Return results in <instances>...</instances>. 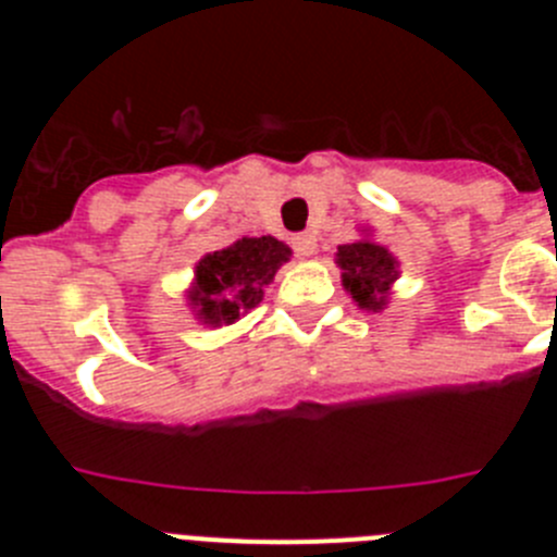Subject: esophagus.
<instances>
[{
    "label": "esophagus",
    "instance_id": "obj_1",
    "mask_svg": "<svg viewBox=\"0 0 557 557\" xmlns=\"http://www.w3.org/2000/svg\"><path fill=\"white\" fill-rule=\"evenodd\" d=\"M293 248L298 250V253L301 256H312L314 253V248H318V236L314 234H298V236H293Z\"/></svg>",
    "mask_w": 557,
    "mask_h": 557
}]
</instances>
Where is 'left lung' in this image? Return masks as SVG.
<instances>
[{"label": "left lung", "instance_id": "left-lung-1", "mask_svg": "<svg viewBox=\"0 0 557 557\" xmlns=\"http://www.w3.org/2000/svg\"><path fill=\"white\" fill-rule=\"evenodd\" d=\"M337 264L343 268V284L354 301L362 309H382L387 301V289L396 278V259L387 248L368 239L351 245H339Z\"/></svg>", "mask_w": 557, "mask_h": 557}]
</instances>
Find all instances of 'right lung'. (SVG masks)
Segmentation results:
<instances>
[{
  "instance_id": "right-lung-1",
  "label": "right lung",
  "mask_w": 557,
  "mask_h": 557,
  "mask_svg": "<svg viewBox=\"0 0 557 557\" xmlns=\"http://www.w3.org/2000/svg\"><path fill=\"white\" fill-rule=\"evenodd\" d=\"M289 248L273 236L236 239L234 245L203 256L195 270L191 301L206 323H234L262 301L275 270L287 262Z\"/></svg>"
}]
</instances>
